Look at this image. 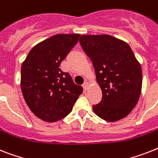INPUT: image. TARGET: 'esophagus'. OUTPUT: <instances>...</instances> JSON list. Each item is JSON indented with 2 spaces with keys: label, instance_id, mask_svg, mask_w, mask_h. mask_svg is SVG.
Here are the masks:
<instances>
[{
  "label": "esophagus",
  "instance_id": "1",
  "mask_svg": "<svg viewBox=\"0 0 158 158\" xmlns=\"http://www.w3.org/2000/svg\"><path fill=\"white\" fill-rule=\"evenodd\" d=\"M89 85V82L86 81H85L83 83V85H82V86H83V88H84L85 90H87V89H88Z\"/></svg>",
  "mask_w": 158,
  "mask_h": 158
}]
</instances>
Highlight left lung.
<instances>
[{"instance_id":"left-lung-1","label":"left lung","mask_w":158,"mask_h":158,"mask_svg":"<svg viewBox=\"0 0 158 158\" xmlns=\"http://www.w3.org/2000/svg\"><path fill=\"white\" fill-rule=\"evenodd\" d=\"M79 41L93 63L102 92L94 112L109 122L125 118L137 103L142 88L141 66L131 48L109 35H83Z\"/></svg>"}]
</instances>
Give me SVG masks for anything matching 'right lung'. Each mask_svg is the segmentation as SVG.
I'll return each mask as SVG.
<instances>
[{"instance_id": "right-lung-1", "label": "right lung", "mask_w": 158, "mask_h": 158, "mask_svg": "<svg viewBox=\"0 0 158 158\" xmlns=\"http://www.w3.org/2000/svg\"><path fill=\"white\" fill-rule=\"evenodd\" d=\"M79 34H58L35 45L21 69V89L31 110L49 123L60 120L73 110L83 92L81 85L60 69L77 44Z\"/></svg>"}]
</instances>
